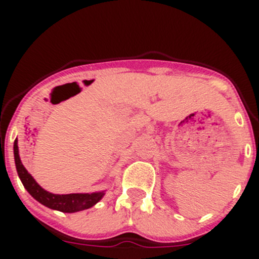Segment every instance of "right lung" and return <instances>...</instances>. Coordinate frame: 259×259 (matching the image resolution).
Segmentation results:
<instances>
[{"mask_svg": "<svg viewBox=\"0 0 259 259\" xmlns=\"http://www.w3.org/2000/svg\"><path fill=\"white\" fill-rule=\"evenodd\" d=\"M14 155L18 178L22 182L23 187L30 193L31 197L35 198L38 203L50 208V209L59 210L62 211V213H75V211L85 210L94 207L105 195L106 190L94 193H72V194H54V193H50L44 189L33 179V177L28 173L27 169L23 166L22 161L20 159V154H18L17 139L14 143Z\"/></svg>", "mask_w": 259, "mask_h": 259, "instance_id": "right-lung-1", "label": "right lung"}]
</instances>
